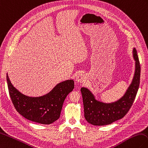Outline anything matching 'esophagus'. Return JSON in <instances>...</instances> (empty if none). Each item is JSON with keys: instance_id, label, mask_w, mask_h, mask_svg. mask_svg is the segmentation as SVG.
<instances>
[{"instance_id": "esophagus-1", "label": "esophagus", "mask_w": 148, "mask_h": 148, "mask_svg": "<svg viewBox=\"0 0 148 148\" xmlns=\"http://www.w3.org/2000/svg\"><path fill=\"white\" fill-rule=\"evenodd\" d=\"M87 80L86 75L84 73H80L78 74L76 77V82L78 83H83Z\"/></svg>"}]
</instances>
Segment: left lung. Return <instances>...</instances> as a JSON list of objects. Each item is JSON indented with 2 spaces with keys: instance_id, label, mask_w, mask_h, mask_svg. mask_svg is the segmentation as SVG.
I'll list each match as a JSON object with an SVG mask.
<instances>
[{
  "instance_id": "1",
  "label": "left lung",
  "mask_w": 148,
  "mask_h": 148,
  "mask_svg": "<svg viewBox=\"0 0 148 148\" xmlns=\"http://www.w3.org/2000/svg\"><path fill=\"white\" fill-rule=\"evenodd\" d=\"M135 60V73L132 83L120 99L111 103H105L96 99L88 88H81L84 108L85 119L93 125H106L125 116L135 99L140 84V66L136 48L133 49Z\"/></svg>"
}]
</instances>
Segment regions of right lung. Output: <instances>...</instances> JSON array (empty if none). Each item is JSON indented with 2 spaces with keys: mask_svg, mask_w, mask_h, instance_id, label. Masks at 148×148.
<instances>
[{
  "mask_svg": "<svg viewBox=\"0 0 148 148\" xmlns=\"http://www.w3.org/2000/svg\"><path fill=\"white\" fill-rule=\"evenodd\" d=\"M9 92L18 112L25 119L41 124L49 125L59 119L68 94L74 88V81L67 80L57 84L51 91L40 97H29L13 86L7 73Z\"/></svg>",
  "mask_w": 148,
  "mask_h": 148,
  "instance_id": "right-lung-1",
  "label": "right lung"
}]
</instances>
